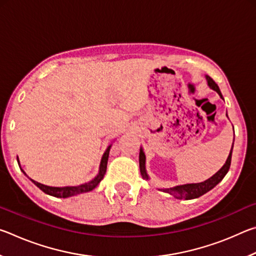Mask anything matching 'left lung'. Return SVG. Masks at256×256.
Returning <instances> with one entry per match:
<instances>
[{"label":"left lung","instance_id":"obj_1","mask_svg":"<svg viewBox=\"0 0 256 256\" xmlns=\"http://www.w3.org/2000/svg\"><path fill=\"white\" fill-rule=\"evenodd\" d=\"M206 79L208 81V86H210L212 90L218 92L220 97L222 98V94L220 92L219 86H216V82L211 79L209 76H206ZM224 99V98H222ZM232 146L230 152H229L228 158L224 162V166L220 168V170L216 172V174L210 177L209 180H206L204 182H201V183H193V184H184V185H178L175 186V188H158L159 190H162V192L170 193V196H174V198H178V200H192V198H196L198 196H203L206 192H209L210 190H212L214 186L220 183L222 180V178L229 170V167H230V162H232ZM138 164H140V172L141 175L144 180H149V176L146 174V154L144 152L142 148L140 149V154H138Z\"/></svg>","mask_w":256,"mask_h":256}]
</instances>
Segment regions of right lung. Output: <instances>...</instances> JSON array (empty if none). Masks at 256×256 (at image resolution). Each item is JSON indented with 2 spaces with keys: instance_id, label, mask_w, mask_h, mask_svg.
Listing matches in <instances>:
<instances>
[{
  "instance_id": "right-lung-1",
  "label": "right lung",
  "mask_w": 256,
  "mask_h": 256,
  "mask_svg": "<svg viewBox=\"0 0 256 256\" xmlns=\"http://www.w3.org/2000/svg\"><path fill=\"white\" fill-rule=\"evenodd\" d=\"M110 146H108V148L106 149L105 154H102V162H100V166H99V172L98 175L94 177L92 180L88 182V183H84L79 186H66V188H53V186H47L44 184L38 183V182L30 178V180L40 188L42 192L48 194V196H55V198H68V196H76V194H81V193H86L89 192V190H92L96 186L100 183V180L104 178V176L106 174V170H107V162H108V156H110ZM18 164H19V159H18ZM24 172V170H21ZM24 174L26 175V172H24Z\"/></svg>"
}]
</instances>
